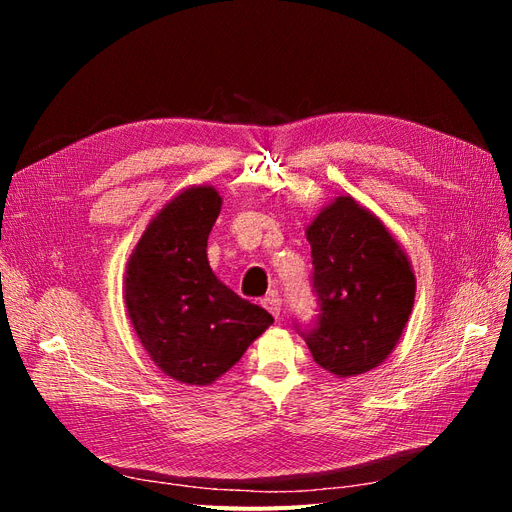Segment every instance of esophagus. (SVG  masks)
Returning a JSON list of instances; mask_svg holds the SVG:
<instances>
[{
    "label": "esophagus",
    "instance_id": "34e87169",
    "mask_svg": "<svg viewBox=\"0 0 512 512\" xmlns=\"http://www.w3.org/2000/svg\"><path fill=\"white\" fill-rule=\"evenodd\" d=\"M262 305L267 307V312L273 316V318H280V312H282V301L277 294H269L267 299H262Z\"/></svg>",
    "mask_w": 512,
    "mask_h": 512
}]
</instances>
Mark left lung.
<instances>
[{"mask_svg": "<svg viewBox=\"0 0 512 512\" xmlns=\"http://www.w3.org/2000/svg\"><path fill=\"white\" fill-rule=\"evenodd\" d=\"M318 327L303 333L314 361L337 378L382 365L412 314L416 277L393 232L350 194H339L307 224Z\"/></svg>", "mask_w": 512, "mask_h": 512, "instance_id": "1", "label": "left lung"}]
</instances>
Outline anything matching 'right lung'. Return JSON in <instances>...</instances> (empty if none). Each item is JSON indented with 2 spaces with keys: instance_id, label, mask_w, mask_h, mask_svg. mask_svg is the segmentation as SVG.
<instances>
[{
  "instance_id": "right-lung-1",
  "label": "right lung",
  "mask_w": 512,
  "mask_h": 512,
  "mask_svg": "<svg viewBox=\"0 0 512 512\" xmlns=\"http://www.w3.org/2000/svg\"><path fill=\"white\" fill-rule=\"evenodd\" d=\"M222 209L213 185H190L149 220L123 275V303L138 342L166 376L207 386L235 365L271 314L232 292L207 258Z\"/></svg>"
}]
</instances>
